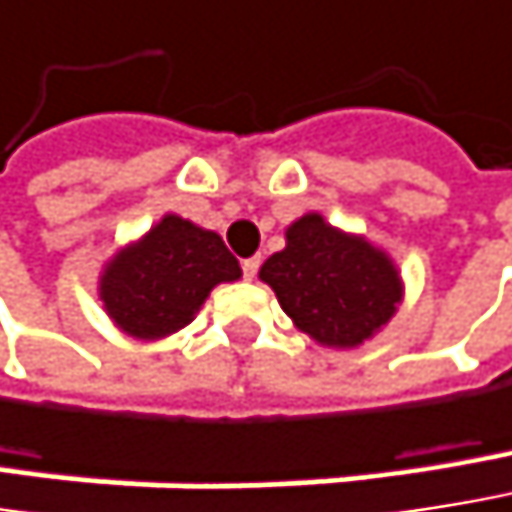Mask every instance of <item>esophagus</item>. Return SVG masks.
<instances>
[{"label":"esophagus","mask_w":512,"mask_h":512,"mask_svg":"<svg viewBox=\"0 0 512 512\" xmlns=\"http://www.w3.org/2000/svg\"><path fill=\"white\" fill-rule=\"evenodd\" d=\"M257 269H260V257H246V260H243V275H246L249 281L255 278Z\"/></svg>","instance_id":"34e87169"}]
</instances>
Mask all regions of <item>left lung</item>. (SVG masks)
Wrapping results in <instances>:
<instances>
[{"label":"left lung","mask_w":512,"mask_h":512,"mask_svg":"<svg viewBox=\"0 0 512 512\" xmlns=\"http://www.w3.org/2000/svg\"><path fill=\"white\" fill-rule=\"evenodd\" d=\"M260 281L275 290L299 331L331 349H354L378 334L404 293L387 252L319 213H304L287 228V246L260 266Z\"/></svg>","instance_id":"8db88e82"}]
</instances>
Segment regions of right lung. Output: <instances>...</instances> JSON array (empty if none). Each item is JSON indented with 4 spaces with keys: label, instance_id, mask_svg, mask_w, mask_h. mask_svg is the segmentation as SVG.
Returning <instances> with one entry per match:
<instances>
[{
    "label": "right lung",
    "instance_id": "1",
    "mask_svg": "<svg viewBox=\"0 0 512 512\" xmlns=\"http://www.w3.org/2000/svg\"><path fill=\"white\" fill-rule=\"evenodd\" d=\"M240 275L237 257L216 231L166 213L149 234L108 260L99 299L128 337L161 340L193 322L216 284Z\"/></svg>",
    "mask_w": 512,
    "mask_h": 512
}]
</instances>
